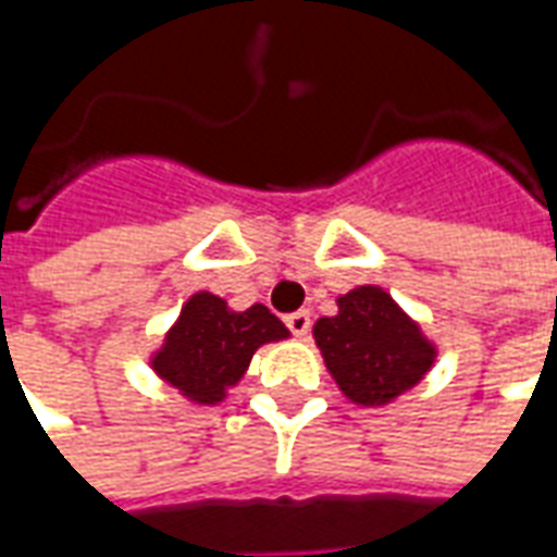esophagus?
<instances>
[{
  "label": "esophagus",
  "instance_id": "1",
  "mask_svg": "<svg viewBox=\"0 0 557 557\" xmlns=\"http://www.w3.org/2000/svg\"><path fill=\"white\" fill-rule=\"evenodd\" d=\"M285 323H287V330L297 335V338H306V335H309V330H311L309 311H294V314H287Z\"/></svg>",
  "mask_w": 557,
  "mask_h": 557
}]
</instances>
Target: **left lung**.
<instances>
[{"label": "left lung", "mask_w": 557, "mask_h": 557, "mask_svg": "<svg viewBox=\"0 0 557 557\" xmlns=\"http://www.w3.org/2000/svg\"><path fill=\"white\" fill-rule=\"evenodd\" d=\"M314 342L338 389L357 405H386L435 362V345L374 285L338 297V314L314 323Z\"/></svg>", "instance_id": "8db88e82"}]
</instances>
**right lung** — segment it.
Segmentation results:
<instances>
[{
  "instance_id": "right-lung-1",
  "label": "right lung",
  "mask_w": 557,
  "mask_h": 557,
  "mask_svg": "<svg viewBox=\"0 0 557 557\" xmlns=\"http://www.w3.org/2000/svg\"><path fill=\"white\" fill-rule=\"evenodd\" d=\"M278 338H287V326L267 306L231 311L222 297L200 290L183 306L152 369L185 398L215 405L246 374L255 350Z\"/></svg>"
}]
</instances>
